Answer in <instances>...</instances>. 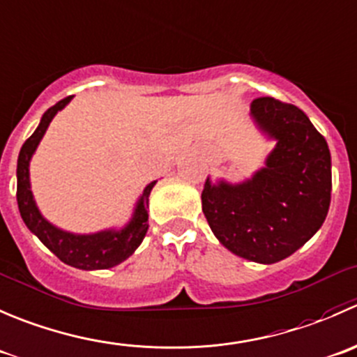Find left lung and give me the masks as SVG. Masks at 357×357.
Returning <instances> with one entry per match:
<instances>
[{"mask_svg": "<svg viewBox=\"0 0 357 357\" xmlns=\"http://www.w3.org/2000/svg\"><path fill=\"white\" fill-rule=\"evenodd\" d=\"M260 128L278 140L266 168L239 185L206 178L203 213L234 255L274 264L295 253L323 225L331 201V156L324 137L297 105L274 97L252 102Z\"/></svg>", "mask_w": 357, "mask_h": 357, "instance_id": "left-lung-1", "label": "left lung"}]
</instances>
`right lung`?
<instances>
[{"instance_id": "right-lung-1", "label": "right lung", "mask_w": 357, "mask_h": 357, "mask_svg": "<svg viewBox=\"0 0 357 357\" xmlns=\"http://www.w3.org/2000/svg\"><path fill=\"white\" fill-rule=\"evenodd\" d=\"M70 98L73 97L62 98L54 107L48 109L43 118H41L36 132L24 142L19 154V161H17V203H19L22 220L26 222L29 231L34 232L40 238V241L52 253H55L63 264L84 271L109 269V267L118 266L123 260L128 259L139 248L142 239L146 238V232L149 229V222H147V218H149V215H147L149 194L156 180L144 189V194L140 197L139 204H137L132 222L119 232L104 231L90 236H76L60 231V229L48 224L41 217L40 210H38L36 203L33 199V192H31L29 185V161L54 116L57 114L60 109L66 107Z\"/></svg>"}]
</instances>
